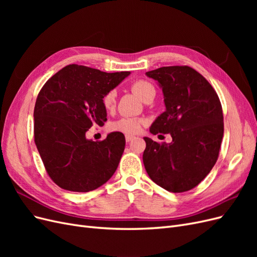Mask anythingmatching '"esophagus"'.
Wrapping results in <instances>:
<instances>
[{
  "label": "esophagus",
  "instance_id": "1",
  "mask_svg": "<svg viewBox=\"0 0 257 257\" xmlns=\"http://www.w3.org/2000/svg\"><path fill=\"white\" fill-rule=\"evenodd\" d=\"M134 138H135V136H133V135H125V141H126L127 143H130V142L133 141Z\"/></svg>",
  "mask_w": 257,
  "mask_h": 257
}]
</instances>
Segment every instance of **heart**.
Masks as SVG:
<instances>
[{
    "instance_id": "b5f03b06",
    "label": "heart",
    "mask_w": 257,
    "mask_h": 257,
    "mask_svg": "<svg viewBox=\"0 0 257 257\" xmlns=\"http://www.w3.org/2000/svg\"><path fill=\"white\" fill-rule=\"evenodd\" d=\"M132 91L137 94L144 102H148L149 98L155 96V89L153 84L147 80H137L132 84ZM103 105L106 109L110 110L115 105V91H109L103 97ZM145 121L133 116H124L110 124V130L122 132V133L135 134L142 130Z\"/></svg>"
}]
</instances>
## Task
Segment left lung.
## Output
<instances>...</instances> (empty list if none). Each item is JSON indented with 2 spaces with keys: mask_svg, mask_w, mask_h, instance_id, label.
<instances>
[{
  "mask_svg": "<svg viewBox=\"0 0 257 257\" xmlns=\"http://www.w3.org/2000/svg\"><path fill=\"white\" fill-rule=\"evenodd\" d=\"M146 75L157 80L165 104V111L154 120L150 133L170 134L173 141L160 145L145 137V168L163 189L189 191L204 180L219 157L224 133L219 96L189 66H164Z\"/></svg>",
  "mask_w": 257,
  "mask_h": 257,
  "instance_id": "8db88e82",
  "label": "left lung"
}]
</instances>
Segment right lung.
Wrapping results in <instances>:
<instances>
[{
  "label": "right lung",
  "instance_id": "right-lung-1",
  "mask_svg": "<svg viewBox=\"0 0 257 257\" xmlns=\"http://www.w3.org/2000/svg\"><path fill=\"white\" fill-rule=\"evenodd\" d=\"M130 74L71 64L44 84L34 108V139L46 170L60 188L90 192L114 174L125 137L112 132L104 141L93 142L85 133L93 125H104L103 97Z\"/></svg>",
  "mask_w": 257,
  "mask_h": 257
}]
</instances>
